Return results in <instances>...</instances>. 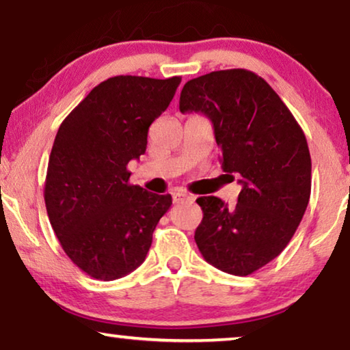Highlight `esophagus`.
<instances>
[{
    "mask_svg": "<svg viewBox=\"0 0 350 350\" xmlns=\"http://www.w3.org/2000/svg\"><path fill=\"white\" fill-rule=\"evenodd\" d=\"M190 200H193V198L185 192H174V193H172V202H174V203H184V202H190Z\"/></svg>",
    "mask_w": 350,
    "mask_h": 350,
    "instance_id": "obj_1",
    "label": "esophagus"
}]
</instances>
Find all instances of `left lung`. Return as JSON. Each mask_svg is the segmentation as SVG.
Returning <instances> with one entry per match:
<instances>
[{
    "instance_id": "obj_1",
    "label": "left lung",
    "mask_w": 350,
    "mask_h": 350,
    "mask_svg": "<svg viewBox=\"0 0 350 350\" xmlns=\"http://www.w3.org/2000/svg\"><path fill=\"white\" fill-rule=\"evenodd\" d=\"M183 113L206 115L222 170L239 176V203L200 197V253L232 275H250L275 259L299 226L310 198L312 163L304 133L264 78L245 68L219 70L183 88Z\"/></svg>"
}]
</instances>
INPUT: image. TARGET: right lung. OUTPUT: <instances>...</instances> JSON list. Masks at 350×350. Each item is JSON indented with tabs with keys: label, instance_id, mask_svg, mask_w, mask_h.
I'll return each instance as SVG.
<instances>
[{
	"label": "right lung",
	"instance_id": "1",
	"mask_svg": "<svg viewBox=\"0 0 350 350\" xmlns=\"http://www.w3.org/2000/svg\"><path fill=\"white\" fill-rule=\"evenodd\" d=\"M180 77L120 75L97 85L60 124L49 155L44 203L65 254L97 280L137 269L158 221L172 204L129 184L128 163L146 153L150 124Z\"/></svg>",
	"mask_w": 350,
	"mask_h": 350
}]
</instances>
